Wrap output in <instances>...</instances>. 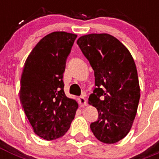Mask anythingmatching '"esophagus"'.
<instances>
[{"label":"esophagus","instance_id":"1","mask_svg":"<svg viewBox=\"0 0 159 159\" xmlns=\"http://www.w3.org/2000/svg\"><path fill=\"white\" fill-rule=\"evenodd\" d=\"M79 103L80 107H84L87 105V99L84 96H80L79 98Z\"/></svg>","mask_w":159,"mask_h":159}]
</instances>
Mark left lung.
I'll list each match as a JSON object with an SVG mask.
<instances>
[{
	"mask_svg": "<svg viewBox=\"0 0 159 159\" xmlns=\"http://www.w3.org/2000/svg\"><path fill=\"white\" fill-rule=\"evenodd\" d=\"M95 71V86L88 103L99 113L90 125L97 139L112 144L131 129L140 99L137 68L128 49L107 33H92L77 40Z\"/></svg>",
	"mask_w": 159,
	"mask_h": 159,
	"instance_id": "8db88e82",
	"label": "left lung"
}]
</instances>
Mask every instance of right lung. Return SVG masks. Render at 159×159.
I'll return each instance as SVG.
<instances>
[{
	"instance_id": "add662e5",
	"label": "right lung",
	"mask_w": 159,
	"mask_h": 159,
	"mask_svg": "<svg viewBox=\"0 0 159 159\" xmlns=\"http://www.w3.org/2000/svg\"><path fill=\"white\" fill-rule=\"evenodd\" d=\"M77 35L53 32L33 48L24 66L20 99L36 135L46 140L65 134L78 108L66 96L63 74Z\"/></svg>"
}]
</instances>
